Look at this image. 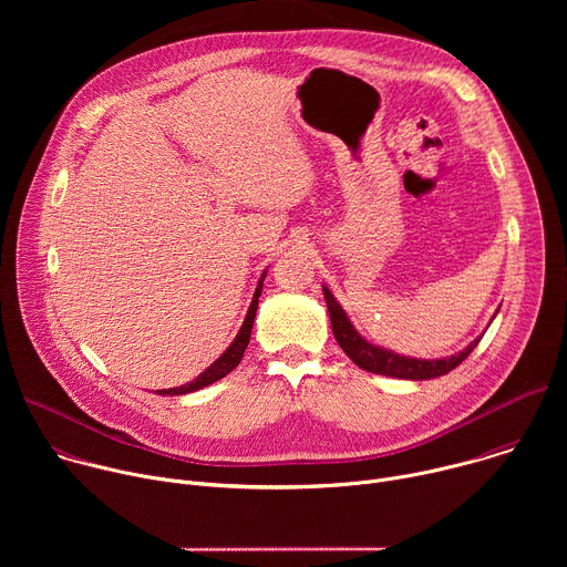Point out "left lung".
<instances>
[{
	"mask_svg": "<svg viewBox=\"0 0 567 567\" xmlns=\"http://www.w3.org/2000/svg\"><path fill=\"white\" fill-rule=\"evenodd\" d=\"M322 293H326V302L330 309V320H332V332L339 341V346L343 348V352L363 370L374 372V374H385V377H396V379H413V381H422V379H433V377H442L446 372H451L453 368H457L477 346L480 339H475L471 346H466L462 352L444 357V359H413V357H401L394 354L392 350L372 346L370 341H365L350 322L348 313L343 311V307L337 302L334 293L322 287Z\"/></svg>",
	"mask_w": 567,
	"mask_h": 567,
	"instance_id": "obj_1",
	"label": "left lung"
}]
</instances>
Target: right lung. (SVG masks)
Wrapping results in <instances>:
<instances>
[{
    "label": "right lung",
    "mask_w": 567,
    "mask_h": 567,
    "mask_svg": "<svg viewBox=\"0 0 567 567\" xmlns=\"http://www.w3.org/2000/svg\"><path fill=\"white\" fill-rule=\"evenodd\" d=\"M265 276H267V271L262 274V278H260V282H258V287H256V293H254V300H251V307H249V311H247L245 322H241V328H239L235 341L226 348V352H224L213 365H208L197 379H193L190 383L179 385V388H168V390H156L158 394H173V396H175V394H186V392L202 390V388H206V385L219 381L221 377H226L230 370H235V368L239 365V361H241V357H245V350H247V346H249V341H251V328H254V320H256L258 298H260V293H262Z\"/></svg>",
    "instance_id": "right-lung-1"
}]
</instances>
